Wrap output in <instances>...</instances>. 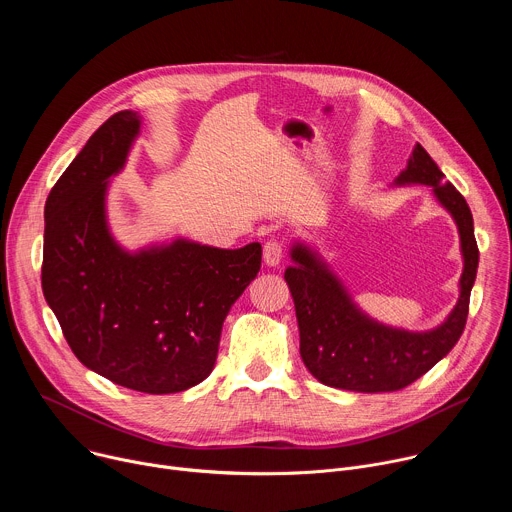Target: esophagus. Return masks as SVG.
Returning a JSON list of instances; mask_svg holds the SVG:
<instances>
[{
	"label": "esophagus",
	"mask_w": 512,
	"mask_h": 512,
	"mask_svg": "<svg viewBox=\"0 0 512 512\" xmlns=\"http://www.w3.org/2000/svg\"><path fill=\"white\" fill-rule=\"evenodd\" d=\"M283 257V247L277 241H267L263 245V261L267 267H277Z\"/></svg>",
	"instance_id": "esophagus-1"
}]
</instances>
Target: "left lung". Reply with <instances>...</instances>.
Wrapping results in <instances>:
<instances>
[{
  "instance_id": "8db88e82",
  "label": "left lung",
  "mask_w": 512,
  "mask_h": 512,
  "mask_svg": "<svg viewBox=\"0 0 512 512\" xmlns=\"http://www.w3.org/2000/svg\"><path fill=\"white\" fill-rule=\"evenodd\" d=\"M415 184L431 188L460 235V296L440 326L415 332L375 320L352 300L348 287L312 245L300 239L291 243L289 257L294 263L283 277L296 306L300 354L306 369L328 387L356 393L399 391L435 367L464 332L478 271L472 212L419 143L391 186Z\"/></svg>"
}]
</instances>
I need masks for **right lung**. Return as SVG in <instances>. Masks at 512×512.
I'll list each match as a JSON object with an SVG mask.
<instances>
[{"label": "right lung", "mask_w": 512, "mask_h": 512, "mask_svg": "<svg viewBox=\"0 0 512 512\" xmlns=\"http://www.w3.org/2000/svg\"><path fill=\"white\" fill-rule=\"evenodd\" d=\"M139 129L135 111L109 117L50 190L42 291L87 369L168 395L212 373L223 322L261 269V245L218 249L176 237L125 249L109 227L107 192Z\"/></svg>", "instance_id": "add662e5"}]
</instances>
